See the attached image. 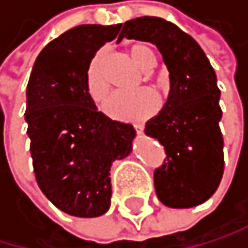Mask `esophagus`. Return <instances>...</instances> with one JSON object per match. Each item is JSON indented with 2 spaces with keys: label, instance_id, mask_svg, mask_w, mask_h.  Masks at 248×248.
Returning a JSON list of instances; mask_svg holds the SVG:
<instances>
[{
  "label": "esophagus",
  "instance_id": "34e87169",
  "mask_svg": "<svg viewBox=\"0 0 248 248\" xmlns=\"http://www.w3.org/2000/svg\"><path fill=\"white\" fill-rule=\"evenodd\" d=\"M134 128H135L138 135H142V132H144V126H142V125H134Z\"/></svg>",
  "mask_w": 248,
  "mask_h": 248
}]
</instances>
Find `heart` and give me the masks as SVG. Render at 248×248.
<instances>
[{"mask_svg": "<svg viewBox=\"0 0 248 248\" xmlns=\"http://www.w3.org/2000/svg\"><path fill=\"white\" fill-rule=\"evenodd\" d=\"M128 55L131 61L142 71L153 68L156 63V55L152 47L146 43L131 46ZM104 65H106V53L104 50H99L89 61L86 76H84L86 92L95 102H102L110 92V84ZM159 106L160 101L153 91L141 89L134 93L113 95L104 106V111L116 120H142L153 116L159 110Z\"/></svg>", "mask_w": 248, "mask_h": 248, "instance_id": "obj_1", "label": "heart"}]
</instances>
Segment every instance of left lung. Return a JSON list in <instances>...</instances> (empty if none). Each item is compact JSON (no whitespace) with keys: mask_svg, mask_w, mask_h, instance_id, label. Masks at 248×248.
I'll list each match as a JSON object with an SVG mask.
<instances>
[{"mask_svg":"<svg viewBox=\"0 0 248 248\" xmlns=\"http://www.w3.org/2000/svg\"><path fill=\"white\" fill-rule=\"evenodd\" d=\"M125 37L155 44L170 71L168 99L144 129L167 155L155 171L156 195L171 208L196 207L217 190L225 167L216 73L201 46L165 19H131L117 41Z\"/></svg>","mask_w":248,"mask_h":248,"instance_id":"obj_1","label":"left lung"}]
</instances>
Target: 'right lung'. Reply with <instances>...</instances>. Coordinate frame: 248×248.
<instances>
[{"label":"right lung","mask_w":248,"mask_h":248,"mask_svg":"<svg viewBox=\"0 0 248 248\" xmlns=\"http://www.w3.org/2000/svg\"><path fill=\"white\" fill-rule=\"evenodd\" d=\"M120 28H71L41 50L26 86L25 120L35 180L46 198L70 216L108 211L110 168L132 150L134 126L98 111L84 84L89 61Z\"/></svg>","instance_id":"1"}]
</instances>
